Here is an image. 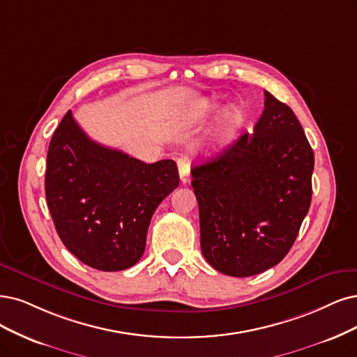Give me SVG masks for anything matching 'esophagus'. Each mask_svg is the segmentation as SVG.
Instances as JSON below:
<instances>
[{
  "mask_svg": "<svg viewBox=\"0 0 357 357\" xmlns=\"http://www.w3.org/2000/svg\"><path fill=\"white\" fill-rule=\"evenodd\" d=\"M178 169H179V178L182 183H187L190 182V162L187 158H179L178 160Z\"/></svg>",
  "mask_w": 357,
  "mask_h": 357,
  "instance_id": "34e87169",
  "label": "esophagus"
}]
</instances>
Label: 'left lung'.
Segmentation results:
<instances>
[{"label":"left lung","mask_w":357,"mask_h":357,"mask_svg":"<svg viewBox=\"0 0 357 357\" xmlns=\"http://www.w3.org/2000/svg\"><path fill=\"white\" fill-rule=\"evenodd\" d=\"M313 166L294 112L265 91L253 134L191 169L202 252L210 265L240 278L278 265L309 212Z\"/></svg>","instance_id":"left-lung-1"}]
</instances>
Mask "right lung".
<instances>
[{
  "instance_id": "right-lung-1",
  "label": "right lung",
  "mask_w": 357,
  "mask_h": 357,
  "mask_svg": "<svg viewBox=\"0 0 357 357\" xmlns=\"http://www.w3.org/2000/svg\"><path fill=\"white\" fill-rule=\"evenodd\" d=\"M179 183L174 160L151 165L92 141L72 110L52 134L45 197L60 240L85 265L123 271L141 259L153 213Z\"/></svg>"
}]
</instances>
